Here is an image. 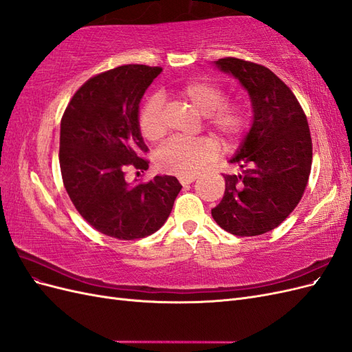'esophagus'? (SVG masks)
I'll return each instance as SVG.
<instances>
[{"instance_id":"obj_1","label":"esophagus","mask_w":352,"mask_h":352,"mask_svg":"<svg viewBox=\"0 0 352 352\" xmlns=\"http://www.w3.org/2000/svg\"><path fill=\"white\" fill-rule=\"evenodd\" d=\"M195 179H197L195 176H180L179 177V182L182 184V185H189V184H192Z\"/></svg>"}]
</instances>
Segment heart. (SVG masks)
Masks as SVG:
<instances>
[{
	"mask_svg": "<svg viewBox=\"0 0 352 352\" xmlns=\"http://www.w3.org/2000/svg\"><path fill=\"white\" fill-rule=\"evenodd\" d=\"M179 95L201 116H206L207 124L223 142H235L248 131L251 111L241 101H226L228 95L220 85L198 79L179 89ZM141 135L146 141H158L164 135L163 101L160 95H151L140 111ZM216 146L207 138L192 141L172 140L166 142L155 154L157 167L166 173L192 176L214 157Z\"/></svg>",
	"mask_w": 352,
	"mask_h": 352,
	"instance_id": "obj_1",
	"label": "heart"
}]
</instances>
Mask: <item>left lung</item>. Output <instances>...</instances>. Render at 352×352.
<instances>
[{
	"label": "left lung",
	"instance_id": "obj_1",
	"mask_svg": "<svg viewBox=\"0 0 352 352\" xmlns=\"http://www.w3.org/2000/svg\"><path fill=\"white\" fill-rule=\"evenodd\" d=\"M214 63L248 91L254 120L230 160L242 173L225 176V195L211 216L232 235H263L304 195L313 160L310 127L294 92L270 69L235 57Z\"/></svg>",
	"mask_w": 352,
	"mask_h": 352
}]
</instances>
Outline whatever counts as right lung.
<instances>
[{"instance_id": "right-lung-1", "label": "right lung", "mask_w": 352, "mask_h": 352, "mask_svg": "<svg viewBox=\"0 0 352 352\" xmlns=\"http://www.w3.org/2000/svg\"><path fill=\"white\" fill-rule=\"evenodd\" d=\"M163 72L144 65L97 74L73 95L60 124L63 184L79 214L104 235L132 241L157 232L182 185L175 176L124 180L126 167L148 168L138 124L146 88Z\"/></svg>"}]
</instances>
